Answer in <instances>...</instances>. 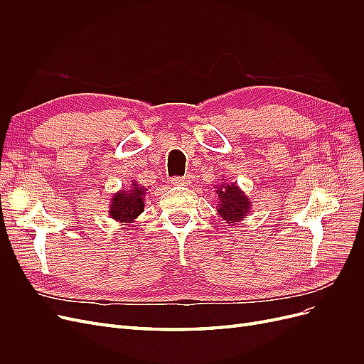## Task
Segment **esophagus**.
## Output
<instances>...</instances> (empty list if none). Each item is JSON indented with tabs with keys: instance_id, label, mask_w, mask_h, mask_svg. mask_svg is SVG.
<instances>
[{
	"instance_id": "esophagus-1",
	"label": "esophagus",
	"mask_w": 364,
	"mask_h": 364,
	"mask_svg": "<svg viewBox=\"0 0 364 364\" xmlns=\"http://www.w3.org/2000/svg\"><path fill=\"white\" fill-rule=\"evenodd\" d=\"M171 183L173 185H186V183H188V179H186V178H173L171 179Z\"/></svg>"
}]
</instances>
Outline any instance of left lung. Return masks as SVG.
Wrapping results in <instances>:
<instances>
[{"label":"left lung","instance_id":"left-lung-1","mask_svg":"<svg viewBox=\"0 0 364 364\" xmlns=\"http://www.w3.org/2000/svg\"><path fill=\"white\" fill-rule=\"evenodd\" d=\"M217 199V213L229 225H238L250 214L252 200L246 193L240 188L237 182H223L215 185Z\"/></svg>","mask_w":364,"mask_h":364}]
</instances>
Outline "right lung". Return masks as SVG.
<instances>
[{
  "label": "right lung",
  "mask_w": 364,
  "mask_h": 364,
  "mask_svg": "<svg viewBox=\"0 0 364 364\" xmlns=\"http://www.w3.org/2000/svg\"><path fill=\"white\" fill-rule=\"evenodd\" d=\"M130 183L129 188L115 193L109 203V217L121 225L134 223L135 218L144 213V197L147 190L136 181H132Z\"/></svg>",
  "instance_id": "obj_1"
}]
</instances>
